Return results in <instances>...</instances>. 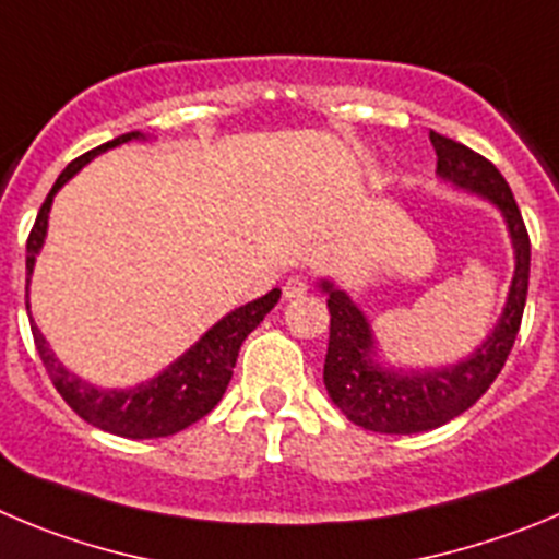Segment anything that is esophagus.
Listing matches in <instances>:
<instances>
[{"instance_id": "esophagus-1", "label": "esophagus", "mask_w": 559, "mask_h": 559, "mask_svg": "<svg viewBox=\"0 0 559 559\" xmlns=\"http://www.w3.org/2000/svg\"><path fill=\"white\" fill-rule=\"evenodd\" d=\"M306 292H309V278H304V275H292V278L284 284V297H286V300L304 297Z\"/></svg>"}]
</instances>
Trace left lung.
I'll return each instance as SVG.
<instances>
[{
  "label": "left lung",
  "mask_w": 559,
  "mask_h": 559,
  "mask_svg": "<svg viewBox=\"0 0 559 559\" xmlns=\"http://www.w3.org/2000/svg\"><path fill=\"white\" fill-rule=\"evenodd\" d=\"M430 143L438 156V179L472 195L488 198L502 212L513 242L515 270L502 317L493 331L472 356L438 369L383 367L378 361V342L364 311L353 304L347 292L331 281H320L331 311V338L322 372L328 397L347 419L372 432H425L472 408L502 372L524 317L530 289V234L508 181L493 168V162L463 143L438 132H430Z\"/></svg>",
  "instance_id": "left-lung-1"
}]
</instances>
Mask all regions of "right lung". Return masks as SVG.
I'll return each mask as SVG.
<instances>
[{
  "label": "right lung",
  "mask_w": 559,
  "mask_h": 559,
  "mask_svg": "<svg viewBox=\"0 0 559 559\" xmlns=\"http://www.w3.org/2000/svg\"><path fill=\"white\" fill-rule=\"evenodd\" d=\"M145 134L129 132L121 138L109 140V143L98 145V148L87 151V154L76 156L60 176H57L55 187L46 195L44 206H40L35 226L27 239V314H29V278H33L35 255L40 253L46 239V228H49V209L55 201L57 190L66 185L76 170H82L93 156L104 154L107 148L129 143V140H143ZM281 289L267 292L259 300L239 306L231 314L223 317L221 322L209 328L190 350L181 358H176L168 369H162L156 378L145 380V383L132 385V389H98L91 385L87 380L76 378L68 372L57 356L51 353L49 342L44 338L40 328L29 317V328H33L35 347L44 361L46 372H49L51 383L60 391V397L66 400L87 425L107 430L112 436L123 438H162L174 436V432L185 430L192 421L203 419L209 411L215 408L226 394V385L234 374V364H237L239 347L248 338L264 317L273 311L278 304Z\"/></svg>",
  "instance_id": "right-lung-1"
}]
</instances>
